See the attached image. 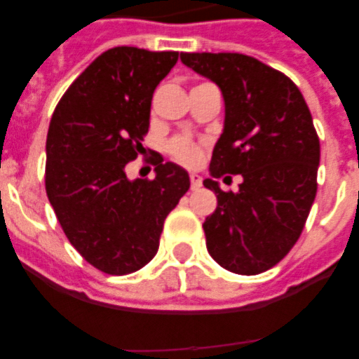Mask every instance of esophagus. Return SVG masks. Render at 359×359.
<instances>
[{"label": "esophagus", "instance_id": "34e87169", "mask_svg": "<svg viewBox=\"0 0 359 359\" xmlns=\"http://www.w3.org/2000/svg\"><path fill=\"white\" fill-rule=\"evenodd\" d=\"M190 182H191V190H197V188H201V177L196 173L190 175Z\"/></svg>", "mask_w": 359, "mask_h": 359}]
</instances>
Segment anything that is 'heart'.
Masks as SVG:
<instances>
[{
  "mask_svg": "<svg viewBox=\"0 0 359 359\" xmlns=\"http://www.w3.org/2000/svg\"><path fill=\"white\" fill-rule=\"evenodd\" d=\"M168 154L186 168H196L203 158V145L191 137H173L168 143Z\"/></svg>",
  "mask_w": 359,
  "mask_h": 359,
  "instance_id": "obj_1",
  "label": "heart"
}]
</instances>
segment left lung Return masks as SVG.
<instances>
[{
	"label": "left lung",
	"instance_id": "left-lung-1",
	"mask_svg": "<svg viewBox=\"0 0 359 359\" xmlns=\"http://www.w3.org/2000/svg\"><path fill=\"white\" fill-rule=\"evenodd\" d=\"M180 61L224 93L210 173L244 179L236 194L203 180L218 197L203 224L208 253L229 272H266L300 238L317 196L320 141L311 111L289 76L255 57L203 52L180 53Z\"/></svg>",
	"mask_w": 359,
	"mask_h": 359
}]
</instances>
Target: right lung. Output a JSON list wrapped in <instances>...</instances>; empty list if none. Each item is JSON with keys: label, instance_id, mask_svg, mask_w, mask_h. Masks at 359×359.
<instances>
[{"label": "right lung", "instance_id": "obj_1", "mask_svg": "<svg viewBox=\"0 0 359 359\" xmlns=\"http://www.w3.org/2000/svg\"><path fill=\"white\" fill-rule=\"evenodd\" d=\"M177 59L179 52L111 48L70 83L50 121L46 196L70 244L109 276L156 255L163 222L190 188L184 169L162 156L154 179L124 173L143 151L152 93Z\"/></svg>", "mask_w": 359, "mask_h": 359}]
</instances>
